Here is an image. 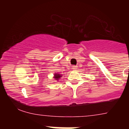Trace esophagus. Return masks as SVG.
I'll list each match as a JSON object with an SVG mask.
<instances>
[{
    "label": "esophagus",
    "instance_id": "obj_1",
    "mask_svg": "<svg viewBox=\"0 0 129 129\" xmlns=\"http://www.w3.org/2000/svg\"><path fill=\"white\" fill-rule=\"evenodd\" d=\"M77 67H78L76 66H73V67H72V68H73V70H76V69H77Z\"/></svg>",
    "mask_w": 129,
    "mask_h": 129
}]
</instances>
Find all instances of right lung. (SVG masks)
I'll return each instance as SVG.
<instances>
[{
	"instance_id": "add662e5",
	"label": "right lung",
	"mask_w": 129,
	"mask_h": 129,
	"mask_svg": "<svg viewBox=\"0 0 129 129\" xmlns=\"http://www.w3.org/2000/svg\"><path fill=\"white\" fill-rule=\"evenodd\" d=\"M54 79L55 80H59L60 79V78L61 76H61V75H60V74H59V73H54Z\"/></svg>"
}]
</instances>
